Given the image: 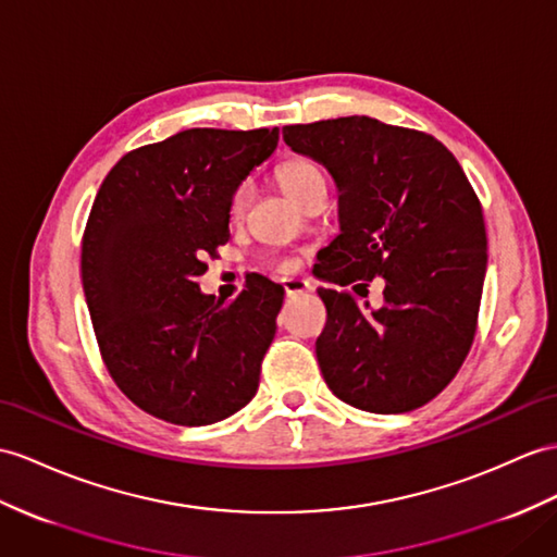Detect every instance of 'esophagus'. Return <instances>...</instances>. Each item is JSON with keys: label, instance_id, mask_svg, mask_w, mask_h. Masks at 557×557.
I'll return each instance as SVG.
<instances>
[{"label": "esophagus", "instance_id": "1", "mask_svg": "<svg viewBox=\"0 0 557 557\" xmlns=\"http://www.w3.org/2000/svg\"><path fill=\"white\" fill-rule=\"evenodd\" d=\"M283 290H286L288 297H295V295H305L311 290L309 281H302V278H286L283 281Z\"/></svg>", "mask_w": 557, "mask_h": 557}]
</instances>
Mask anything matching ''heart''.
<instances>
[{
	"mask_svg": "<svg viewBox=\"0 0 557 557\" xmlns=\"http://www.w3.org/2000/svg\"><path fill=\"white\" fill-rule=\"evenodd\" d=\"M276 180L281 184L283 191H286L290 198H295L297 202H305L311 194L319 191V188H325V174L323 170L311 160H288L278 165L276 170ZM252 200V186L250 182H240L232 198H228V216L232 220H240L243 214L248 212ZM278 274H288L293 271V262L288 260H274L271 262Z\"/></svg>",
	"mask_w": 557,
	"mask_h": 557,
	"instance_id": "obj_1",
	"label": "heart"
}]
</instances>
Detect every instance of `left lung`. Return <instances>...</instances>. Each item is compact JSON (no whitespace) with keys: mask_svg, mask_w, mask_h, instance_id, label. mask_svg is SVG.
<instances>
[{"mask_svg":"<svg viewBox=\"0 0 557 557\" xmlns=\"http://www.w3.org/2000/svg\"><path fill=\"white\" fill-rule=\"evenodd\" d=\"M283 141L323 162L341 191V236L317 264L319 278L341 286L319 288L323 381L355 409L413 411L454 381L478 333L482 202L425 132L349 115L286 125ZM373 277L386 283L381 310L358 300Z\"/></svg>","mask_w":557,"mask_h":557,"instance_id":"1","label":"left lung"}]
</instances>
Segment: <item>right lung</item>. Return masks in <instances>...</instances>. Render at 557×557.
I'll return each instance as SVG.
<instances>
[{
	"instance_id": "add662e5",
	"label": "right lung",
	"mask_w": 557,
	"mask_h": 557,
	"mask_svg": "<svg viewBox=\"0 0 557 557\" xmlns=\"http://www.w3.org/2000/svg\"><path fill=\"white\" fill-rule=\"evenodd\" d=\"M278 129H184L106 174L83 234V286L101 359L132 404L174 425L240 411L260 385L283 288L246 281L234 302L198 276L228 240V198Z\"/></svg>"
}]
</instances>
